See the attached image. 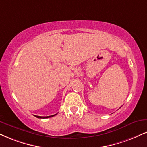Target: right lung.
<instances>
[{"instance_id":"1","label":"right lung","mask_w":147,"mask_h":147,"mask_svg":"<svg viewBox=\"0 0 147 147\" xmlns=\"http://www.w3.org/2000/svg\"><path fill=\"white\" fill-rule=\"evenodd\" d=\"M57 115V114L56 115H51V116H48V117H40V116H35L37 118H39V119H46V118H50V117H54V116Z\"/></svg>"}]
</instances>
